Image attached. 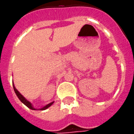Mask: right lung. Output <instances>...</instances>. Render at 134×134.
I'll use <instances>...</instances> for the list:
<instances>
[{
    "label": "right lung",
    "mask_w": 134,
    "mask_h": 134,
    "mask_svg": "<svg viewBox=\"0 0 134 134\" xmlns=\"http://www.w3.org/2000/svg\"><path fill=\"white\" fill-rule=\"evenodd\" d=\"M13 89H14V91H15V93H16V96H17V97L19 98V100L21 101L22 103L24 104L25 105H26V106H27L29 108H30V109H31V110H36V108H34L33 107V105H32V104L29 101L27 100L24 97L22 96L21 94V93H19V91L17 90V89H16V87H15V86H14L13 82ZM53 103H54V101H53V102H52V103H50L47 104V105H46L45 106H44L43 108H40L39 110H44L47 109V108H48L49 107L51 106V105H52Z\"/></svg>",
    "instance_id": "add662e5"
}]
</instances>
